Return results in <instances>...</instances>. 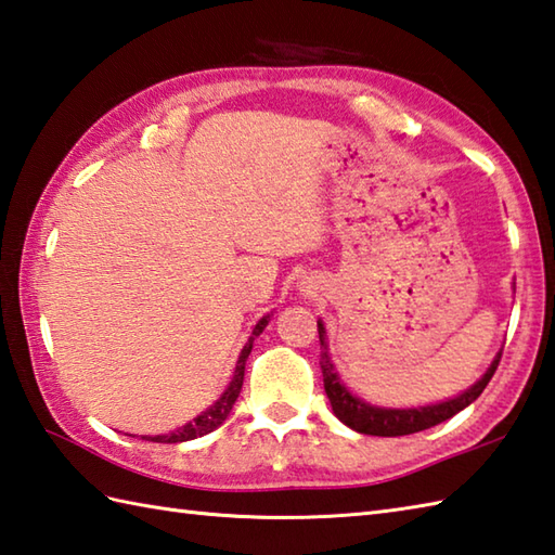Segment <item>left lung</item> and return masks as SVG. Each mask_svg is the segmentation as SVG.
Returning <instances> with one entry per match:
<instances>
[{"label":"left lung","mask_w":555,"mask_h":555,"mask_svg":"<svg viewBox=\"0 0 555 555\" xmlns=\"http://www.w3.org/2000/svg\"><path fill=\"white\" fill-rule=\"evenodd\" d=\"M317 332H320V340L324 346L322 360H320V367L324 374V391L328 400H332L334 415L344 424H348L350 429H356L360 434H370V436H405V434L424 431L446 420H451L460 410H465L469 403H475V400L481 396V391L487 388V384L491 382V376L501 362V352H499V356L493 358L487 374L481 376L475 386H469L467 391H463L451 400H443V403L424 405V408H405V410L376 408V405L364 403V400H360L358 396H352L348 388L340 384V376L334 370L332 358H328L326 352V332H324L322 320L317 322Z\"/></svg>","instance_id":"1"}]
</instances>
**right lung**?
I'll use <instances>...</instances> for the list:
<instances>
[{"instance_id": "1", "label": "right lung", "mask_w": 555, "mask_h": 555, "mask_svg": "<svg viewBox=\"0 0 555 555\" xmlns=\"http://www.w3.org/2000/svg\"><path fill=\"white\" fill-rule=\"evenodd\" d=\"M267 322H269V314L262 317V320H259V322L255 324L250 338H247V344H245L243 350H241L238 362H235L233 379H231L229 388L221 393V398L217 400L215 405H209V408L203 412V415H197L193 422L183 424L181 429H176V431H171V434H159V436H143V439H145V441H155V443H181V441H191V439H197V436H205V434H209V431H215V429L219 427V424L229 417V412H231V408H233V403H235V398H238V393H241L243 376H245V360H247V356H250V350H253V340L264 332Z\"/></svg>"}]
</instances>
